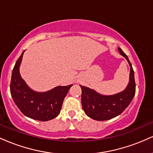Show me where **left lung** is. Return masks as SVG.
Returning <instances> with one entry per match:
<instances>
[{
    "mask_svg": "<svg viewBox=\"0 0 153 153\" xmlns=\"http://www.w3.org/2000/svg\"><path fill=\"white\" fill-rule=\"evenodd\" d=\"M119 53L127 60L130 67L129 80L124 91L113 95H103L94 89L80 85L82 89L81 103L85 114L96 121L113 119L122 113L132 101L135 94L134 73L128 57L121 48Z\"/></svg>",
    "mask_w": 153,
    "mask_h": 153,
    "instance_id": "1",
    "label": "left lung"
}]
</instances>
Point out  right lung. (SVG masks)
I'll use <instances>...</instances> for the list:
<instances>
[{"label":"right lung","instance_id":"1","mask_svg":"<svg viewBox=\"0 0 153 153\" xmlns=\"http://www.w3.org/2000/svg\"><path fill=\"white\" fill-rule=\"evenodd\" d=\"M24 52L17 59L12 72L10 89L13 101L26 117L42 122L53 119L59 115L64 99L73 85H59L45 92L32 90L19 71Z\"/></svg>","mask_w":153,"mask_h":153}]
</instances>
